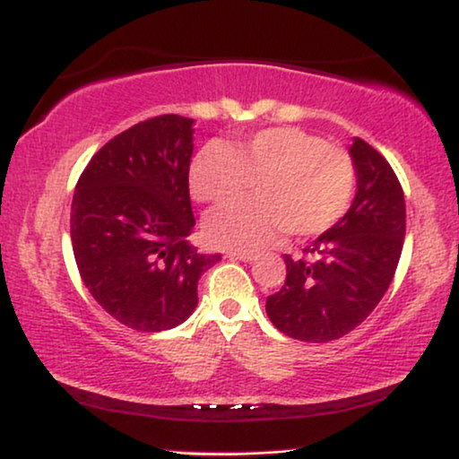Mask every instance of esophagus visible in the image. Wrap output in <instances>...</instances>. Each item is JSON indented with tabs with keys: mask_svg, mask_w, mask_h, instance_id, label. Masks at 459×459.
Here are the masks:
<instances>
[{
	"mask_svg": "<svg viewBox=\"0 0 459 459\" xmlns=\"http://www.w3.org/2000/svg\"><path fill=\"white\" fill-rule=\"evenodd\" d=\"M230 260H238V262H254L255 255L254 254H229Z\"/></svg>",
	"mask_w": 459,
	"mask_h": 459,
	"instance_id": "obj_1",
	"label": "esophagus"
}]
</instances>
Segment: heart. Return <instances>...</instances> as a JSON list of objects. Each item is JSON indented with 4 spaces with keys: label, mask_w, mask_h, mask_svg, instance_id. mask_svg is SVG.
<instances>
[{
    "label": "heart",
    "mask_w": 459,
    "mask_h": 459,
    "mask_svg": "<svg viewBox=\"0 0 459 459\" xmlns=\"http://www.w3.org/2000/svg\"><path fill=\"white\" fill-rule=\"evenodd\" d=\"M247 180H254L255 199L205 218V237L216 247L247 254L282 230L303 238L331 229L351 204L356 164L316 134L279 126L230 147L216 141L204 145L189 168L191 195L210 205L235 202Z\"/></svg>",
    "instance_id": "1"
}]
</instances>
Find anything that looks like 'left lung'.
<instances>
[{"label":"left lung","mask_w":459,"mask_h":459,"mask_svg":"<svg viewBox=\"0 0 459 459\" xmlns=\"http://www.w3.org/2000/svg\"><path fill=\"white\" fill-rule=\"evenodd\" d=\"M356 197L331 229L285 255L287 279L266 299V314L287 337L326 343L361 325L395 276L405 237L403 189L389 162L353 137Z\"/></svg>","instance_id":"1"}]
</instances>
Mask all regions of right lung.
Masks as SVG:
<instances>
[{"label":"right lung","instance_id":"add662e5","mask_svg":"<svg viewBox=\"0 0 459 459\" xmlns=\"http://www.w3.org/2000/svg\"><path fill=\"white\" fill-rule=\"evenodd\" d=\"M195 120L164 114L116 134L76 183L70 238L93 299L128 328L160 333L197 307V282L221 255L186 241L195 227L189 166Z\"/></svg>","mask_w":459,"mask_h":459}]
</instances>
